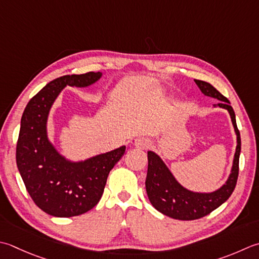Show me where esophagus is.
<instances>
[{
    "mask_svg": "<svg viewBox=\"0 0 259 259\" xmlns=\"http://www.w3.org/2000/svg\"><path fill=\"white\" fill-rule=\"evenodd\" d=\"M134 145L136 148H138V149H146L150 146V141H149V139L144 138V137H139V138L135 139Z\"/></svg>",
    "mask_w": 259,
    "mask_h": 259,
    "instance_id": "34e87169",
    "label": "esophagus"
}]
</instances>
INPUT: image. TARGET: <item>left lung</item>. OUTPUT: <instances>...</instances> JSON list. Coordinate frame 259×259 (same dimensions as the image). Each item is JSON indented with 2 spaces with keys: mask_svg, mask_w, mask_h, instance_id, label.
Segmentation results:
<instances>
[{
  "mask_svg": "<svg viewBox=\"0 0 259 259\" xmlns=\"http://www.w3.org/2000/svg\"><path fill=\"white\" fill-rule=\"evenodd\" d=\"M194 82L204 95L220 101L218 104H213L214 108L219 106L229 112L237 136V147L229 177L220 189L210 193H201V192L185 189L177 182L163 159L154 151L148 150V170L146 179L147 195L157 211L177 220L200 219L225 203L235 190L238 171H239V156L241 150L240 133L237 128L236 114L229 100L210 83L199 79H194Z\"/></svg>",
  "mask_w": 259,
  "mask_h": 259,
  "instance_id": "1",
  "label": "left lung"
}]
</instances>
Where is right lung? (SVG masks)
I'll list each match as a JSON object with an SVG mask.
<instances>
[{
    "instance_id": "right-lung-1",
    "label": "right lung",
    "mask_w": 259,
    "mask_h": 259,
    "mask_svg": "<svg viewBox=\"0 0 259 259\" xmlns=\"http://www.w3.org/2000/svg\"><path fill=\"white\" fill-rule=\"evenodd\" d=\"M101 77L100 72L62 76L39 91L24 109L17 144V166L34 203L50 215L69 218L93 209L103 194L110 170L125 151V146H121L73 161L60 155L48 138V115L63 89L88 88Z\"/></svg>"
}]
</instances>
